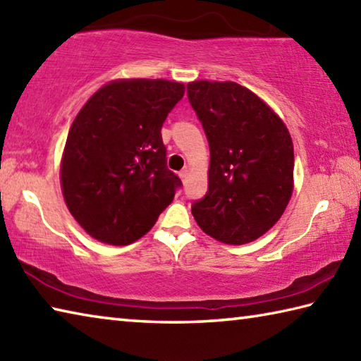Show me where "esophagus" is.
Instances as JSON below:
<instances>
[{"instance_id":"1","label":"esophagus","mask_w":361,"mask_h":361,"mask_svg":"<svg viewBox=\"0 0 361 361\" xmlns=\"http://www.w3.org/2000/svg\"><path fill=\"white\" fill-rule=\"evenodd\" d=\"M188 174H190V173H188V169L185 168V169H182V171H180V173H179V177H180L182 180H187V179H188Z\"/></svg>"}]
</instances>
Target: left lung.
Masks as SVG:
<instances>
[{
    "label": "left lung",
    "mask_w": 361,
    "mask_h": 361,
    "mask_svg": "<svg viewBox=\"0 0 361 361\" xmlns=\"http://www.w3.org/2000/svg\"><path fill=\"white\" fill-rule=\"evenodd\" d=\"M187 93L211 149L207 193L192 206L193 217L220 243L255 241L292 198V136L260 97L236 82L195 80Z\"/></svg>",
    "instance_id": "1"
}]
</instances>
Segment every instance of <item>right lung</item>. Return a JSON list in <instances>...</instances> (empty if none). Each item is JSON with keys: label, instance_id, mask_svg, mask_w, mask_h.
Returning <instances> with one entry per match:
<instances>
[{"label": "right lung", "instance_id": "add662e5", "mask_svg": "<svg viewBox=\"0 0 361 361\" xmlns=\"http://www.w3.org/2000/svg\"><path fill=\"white\" fill-rule=\"evenodd\" d=\"M184 92L182 82L117 79L75 116L60 161L61 193L97 241H137L174 200L180 180L166 168L160 131Z\"/></svg>", "mask_w": 361, "mask_h": 361}]
</instances>
